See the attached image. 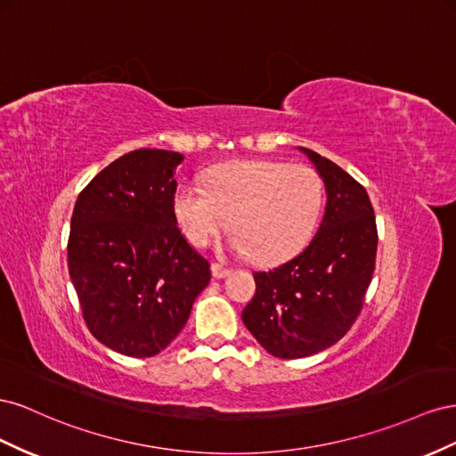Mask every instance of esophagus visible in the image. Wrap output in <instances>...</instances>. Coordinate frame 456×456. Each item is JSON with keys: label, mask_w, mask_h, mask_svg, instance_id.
I'll use <instances>...</instances> for the list:
<instances>
[{"label": "esophagus", "mask_w": 456, "mask_h": 456, "mask_svg": "<svg viewBox=\"0 0 456 456\" xmlns=\"http://www.w3.org/2000/svg\"><path fill=\"white\" fill-rule=\"evenodd\" d=\"M229 273H231L229 267L221 265V264H212V275H214V279H224V277L229 275Z\"/></svg>", "instance_id": "1"}]
</instances>
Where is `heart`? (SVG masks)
<instances>
[{
    "label": "heart",
    "mask_w": 456,
    "mask_h": 456,
    "mask_svg": "<svg viewBox=\"0 0 456 456\" xmlns=\"http://www.w3.org/2000/svg\"><path fill=\"white\" fill-rule=\"evenodd\" d=\"M324 200L321 175L305 164L240 160L210 172L206 187L183 181L174 214L192 246H208L229 227L231 248L257 264H279L314 237Z\"/></svg>",
    "instance_id": "b5f03b06"
}]
</instances>
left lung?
Masks as SVG:
<instances>
[{
	"label": "left lung",
	"instance_id": "obj_1",
	"mask_svg": "<svg viewBox=\"0 0 456 456\" xmlns=\"http://www.w3.org/2000/svg\"><path fill=\"white\" fill-rule=\"evenodd\" d=\"M327 187L317 235L289 262L256 271L242 322L267 354L297 359L347 334L365 305L376 264L374 208L367 189L332 160L302 149Z\"/></svg>",
	"mask_w": 456,
	"mask_h": 456
}]
</instances>
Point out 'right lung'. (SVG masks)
<instances>
[{
	"label": "right lung",
	"mask_w": 456,
	"mask_h": 456,
	"mask_svg": "<svg viewBox=\"0 0 456 456\" xmlns=\"http://www.w3.org/2000/svg\"><path fill=\"white\" fill-rule=\"evenodd\" d=\"M174 151L137 149L82 189L69 235V273L89 332L127 357H152L185 327L210 264L174 214Z\"/></svg>",
	"instance_id": "add662e5"
}]
</instances>
